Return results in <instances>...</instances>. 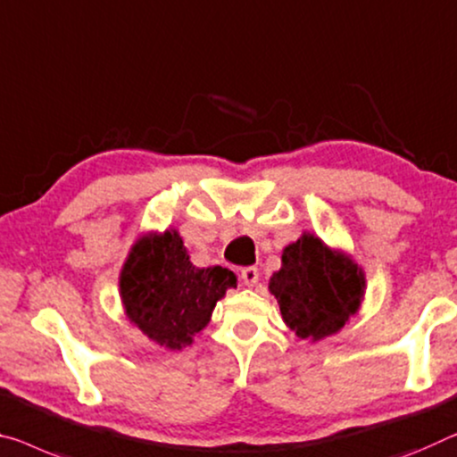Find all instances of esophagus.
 <instances>
[{
  "label": "esophagus",
  "mask_w": 457,
  "mask_h": 457,
  "mask_svg": "<svg viewBox=\"0 0 457 457\" xmlns=\"http://www.w3.org/2000/svg\"><path fill=\"white\" fill-rule=\"evenodd\" d=\"M241 279L245 286H255L259 282V270L257 268H243L241 270Z\"/></svg>",
  "instance_id": "obj_1"
}]
</instances>
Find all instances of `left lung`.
Listing matches in <instances>:
<instances>
[{
	"label": "left lung",
	"instance_id": "1",
	"mask_svg": "<svg viewBox=\"0 0 457 457\" xmlns=\"http://www.w3.org/2000/svg\"><path fill=\"white\" fill-rule=\"evenodd\" d=\"M363 290L366 276L360 265L311 233L287 245L282 268L270 279L287 328L311 341L339 333L360 308Z\"/></svg>",
	"mask_w": 457,
	"mask_h": 457
}]
</instances>
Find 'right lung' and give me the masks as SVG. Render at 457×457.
<instances>
[{"label":"right lung","instance_id":"add662e5","mask_svg":"<svg viewBox=\"0 0 457 457\" xmlns=\"http://www.w3.org/2000/svg\"><path fill=\"white\" fill-rule=\"evenodd\" d=\"M126 317L165 349L192 345L237 276L227 268H195L178 230L137 238L120 271Z\"/></svg>","mask_w":457,"mask_h":457}]
</instances>
